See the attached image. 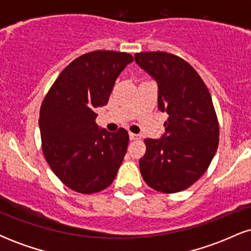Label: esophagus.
<instances>
[{"label": "esophagus", "instance_id": "34e87169", "mask_svg": "<svg viewBox=\"0 0 251 251\" xmlns=\"http://www.w3.org/2000/svg\"><path fill=\"white\" fill-rule=\"evenodd\" d=\"M129 139H131V140H138V139H140V135L135 134V133H131V132H129Z\"/></svg>", "mask_w": 251, "mask_h": 251}]
</instances>
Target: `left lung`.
<instances>
[{
    "label": "left lung",
    "mask_w": 251,
    "mask_h": 251,
    "mask_svg": "<svg viewBox=\"0 0 251 251\" xmlns=\"http://www.w3.org/2000/svg\"><path fill=\"white\" fill-rule=\"evenodd\" d=\"M134 60L157 81L158 108L169 114L163 137L144 140L140 174L155 191H183L203 176L217 151L220 126L211 96L200 74L179 56L144 51Z\"/></svg>",
    "instance_id": "obj_1"
}]
</instances>
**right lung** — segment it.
<instances>
[{
    "instance_id": "1",
    "label": "right lung",
    "mask_w": 251,
    "mask_h": 251,
    "mask_svg": "<svg viewBox=\"0 0 251 251\" xmlns=\"http://www.w3.org/2000/svg\"><path fill=\"white\" fill-rule=\"evenodd\" d=\"M131 54L96 50L73 60L57 76L40 108L42 151L56 177L79 194L105 190L127 151L128 133L100 129L97 107L108 102Z\"/></svg>"
}]
</instances>
